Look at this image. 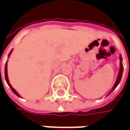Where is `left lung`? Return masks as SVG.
<instances>
[{"label":"left lung","instance_id":"obj_1","mask_svg":"<svg viewBox=\"0 0 130 130\" xmlns=\"http://www.w3.org/2000/svg\"><path fill=\"white\" fill-rule=\"evenodd\" d=\"M120 60H121V67H120V71H119V73H118V78H117V81H116V82H115V85H114V87H113V88L111 89V93L116 88V87L118 85V84H119V82H121V77H122V73H123V64H122V57L121 55L120 56Z\"/></svg>","mask_w":130,"mask_h":130}]
</instances>
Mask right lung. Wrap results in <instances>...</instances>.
Masks as SVG:
<instances>
[{
    "mask_svg": "<svg viewBox=\"0 0 130 130\" xmlns=\"http://www.w3.org/2000/svg\"><path fill=\"white\" fill-rule=\"evenodd\" d=\"M12 51V50H11V52H9V55L11 54ZM5 78H6V81H7V82L8 85L9 86V88H11V90H12V92H13V93H15V94L16 96H19V93H17V92H16V91L15 90V89H14V88H12V87L11 86V85H10V84H9V82L8 76H7V63H6V65H5Z\"/></svg>",
    "mask_w": 130,
    "mask_h": 130,
    "instance_id": "1",
    "label": "right lung"
}]
</instances>
